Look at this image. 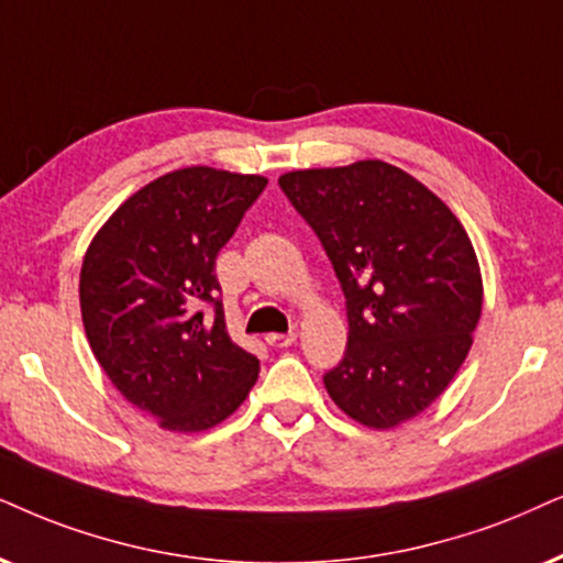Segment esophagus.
I'll use <instances>...</instances> for the list:
<instances>
[{
  "label": "esophagus",
  "mask_w": 563,
  "mask_h": 563,
  "mask_svg": "<svg viewBox=\"0 0 563 563\" xmlns=\"http://www.w3.org/2000/svg\"><path fill=\"white\" fill-rule=\"evenodd\" d=\"M265 340L273 347H288L296 343V332H269Z\"/></svg>",
  "instance_id": "34e87169"
}]
</instances>
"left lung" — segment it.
Wrapping results in <instances>:
<instances>
[{
  "mask_svg": "<svg viewBox=\"0 0 563 563\" xmlns=\"http://www.w3.org/2000/svg\"><path fill=\"white\" fill-rule=\"evenodd\" d=\"M322 241L347 306L332 402L368 429L421 416L465 364L483 309L471 236L429 187L384 161L283 174Z\"/></svg>",
  "mask_w": 563,
  "mask_h": 563,
  "instance_id": "left-lung-1",
  "label": "left lung"
}]
</instances>
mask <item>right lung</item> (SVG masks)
Returning <instances> with one entry per match:
<instances>
[{"label": "right lung", "instance_id": "obj_1", "mask_svg": "<svg viewBox=\"0 0 563 563\" xmlns=\"http://www.w3.org/2000/svg\"><path fill=\"white\" fill-rule=\"evenodd\" d=\"M267 187L260 174L189 166L124 199L85 252L80 311L113 387L161 429L197 433L236 412L260 361L225 330L216 257ZM217 306L205 320L196 306Z\"/></svg>", "mask_w": 563, "mask_h": 563}]
</instances>
